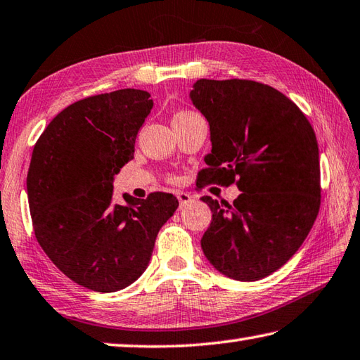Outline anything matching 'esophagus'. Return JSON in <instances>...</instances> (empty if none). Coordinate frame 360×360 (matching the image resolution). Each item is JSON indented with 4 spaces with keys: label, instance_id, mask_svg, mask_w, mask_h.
<instances>
[{
    "label": "esophagus",
    "instance_id": "34e87169",
    "mask_svg": "<svg viewBox=\"0 0 360 360\" xmlns=\"http://www.w3.org/2000/svg\"><path fill=\"white\" fill-rule=\"evenodd\" d=\"M177 199H179V202H180V207H186L188 203H191V202L194 200L193 195L189 194V193H185V191L177 193Z\"/></svg>",
    "mask_w": 360,
    "mask_h": 360
}]
</instances>
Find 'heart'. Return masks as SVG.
I'll list each match as a JSON object with an SVG mask.
<instances>
[{
	"label": "heart",
	"mask_w": 360,
	"mask_h": 360,
	"mask_svg": "<svg viewBox=\"0 0 360 360\" xmlns=\"http://www.w3.org/2000/svg\"><path fill=\"white\" fill-rule=\"evenodd\" d=\"M181 114H188V112H179V114H177V116H181Z\"/></svg>",
	"instance_id": "heart-1"
}]
</instances>
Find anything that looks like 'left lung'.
Returning <instances> with one entry per match:
<instances>
[{"mask_svg": "<svg viewBox=\"0 0 360 360\" xmlns=\"http://www.w3.org/2000/svg\"><path fill=\"white\" fill-rule=\"evenodd\" d=\"M210 125L212 153L199 183L230 185L232 205L203 195L212 224L200 246L230 279L254 282L285 264L320 210V152L307 117L274 87L249 79H198L189 92Z\"/></svg>", "mask_w": 360, "mask_h": 360, "instance_id": "8db88e82", "label": "left lung"}]
</instances>
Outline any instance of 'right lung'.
<instances>
[{
  "mask_svg": "<svg viewBox=\"0 0 360 360\" xmlns=\"http://www.w3.org/2000/svg\"><path fill=\"white\" fill-rule=\"evenodd\" d=\"M152 106L150 94L139 89L75 101L32 150L26 189L36 238L69 279L100 293L144 273L160 229L179 207L169 193L112 202L114 175L133 158Z\"/></svg>",
  "mask_w": 360,
  "mask_h": 360,
  "instance_id": "1",
  "label": "right lung"
}]
</instances>
